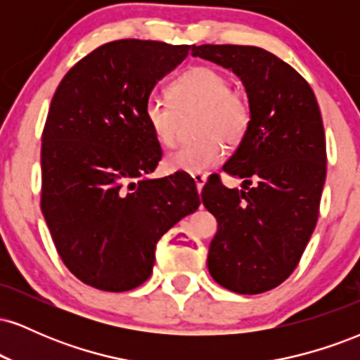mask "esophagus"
I'll return each instance as SVG.
<instances>
[{
    "label": "esophagus",
    "instance_id": "obj_1",
    "mask_svg": "<svg viewBox=\"0 0 360 360\" xmlns=\"http://www.w3.org/2000/svg\"><path fill=\"white\" fill-rule=\"evenodd\" d=\"M193 179H194V184H196L198 193L203 191V186H205L206 179H208V177H206L205 174H194V176H193Z\"/></svg>",
    "mask_w": 360,
    "mask_h": 360
}]
</instances>
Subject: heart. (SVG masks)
Masks as SVG:
<instances>
[{"mask_svg":"<svg viewBox=\"0 0 360 360\" xmlns=\"http://www.w3.org/2000/svg\"><path fill=\"white\" fill-rule=\"evenodd\" d=\"M169 99L148 96L143 120L160 146L172 147L184 118L198 115L196 134L201 140L188 143L166 157V166L188 174H203L221 162L225 143L238 146L252 125V101L240 88H232L226 74L212 65H196L169 86Z\"/></svg>","mask_w":360,"mask_h":360,"instance_id":"b5f03b06","label":"heart"}]
</instances>
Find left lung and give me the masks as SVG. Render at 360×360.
Wrapping results in <instances>:
<instances>
[{
    "label": "left lung",
    "mask_w": 360,
    "mask_h": 360,
    "mask_svg": "<svg viewBox=\"0 0 360 360\" xmlns=\"http://www.w3.org/2000/svg\"><path fill=\"white\" fill-rule=\"evenodd\" d=\"M193 57L240 77L252 101V125L201 200L218 221L208 271L223 288L259 295L284 283L315 230L326 176V142L315 93L298 71L252 45H193ZM255 182V185H252Z\"/></svg>",
    "instance_id": "1"
}]
</instances>
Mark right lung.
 <instances>
[{"mask_svg":"<svg viewBox=\"0 0 360 360\" xmlns=\"http://www.w3.org/2000/svg\"><path fill=\"white\" fill-rule=\"evenodd\" d=\"M191 45L123 39L69 69L42 131L40 208L69 271L122 292L150 278L159 238L200 206L191 177L147 179L162 148L143 120L155 82Z\"/></svg>","mask_w":360,"mask_h":360,"instance_id":"obj_1","label":"right lung"}]
</instances>
